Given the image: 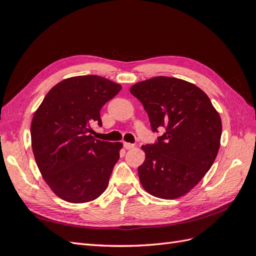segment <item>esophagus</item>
<instances>
[{
  "label": "esophagus",
  "instance_id": "1",
  "mask_svg": "<svg viewBox=\"0 0 256 256\" xmlns=\"http://www.w3.org/2000/svg\"><path fill=\"white\" fill-rule=\"evenodd\" d=\"M124 147H125L126 150H131V148H134V144H132V143H127V142H125V143H124Z\"/></svg>",
  "mask_w": 256,
  "mask_h": 256
}]
</instances>
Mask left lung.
<instances>
[{
    "label": "left lung",
    "mask_w": 256,
    "mask_h": 256,
    "mask_svg": "<svg viewBox=\"0 0 256 256\" xmlns=\"http://www.w3.org/2000/svg\"><path fill=\"white\" fill-rule=\"evenodd\" d=\"M130 92L148 114L154 143L142 148L138 166L143 188L152 196L173 200L186 194L212 168L220 147L221 118L205 92L171 76H156L132 85Z\"/></svg>",
    "instance_id": "left-lung-1"
}]
</instances>
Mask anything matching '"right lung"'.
Returning <instances> with one entry per match:
<instances>
[{
  "mask_svg": "<svg viewBox=\"0 0 256 256\" xmlns=\"http://www.w3.org/2000/svg\"><path fill=\"white\" fill-rule=\"evenodd\" d=\"M118 83L95 74L72 76L53 86L35 112L30 138L36 164L50 188L70 203H85L106 190L122 144L95 140L92 124L118 94Z\"/></svg>",
  "mask_w": 256,
  "mask_h": 256,
  "instance_id": "right-lung-1",
  "label": "right lung"
}]
</instances>
